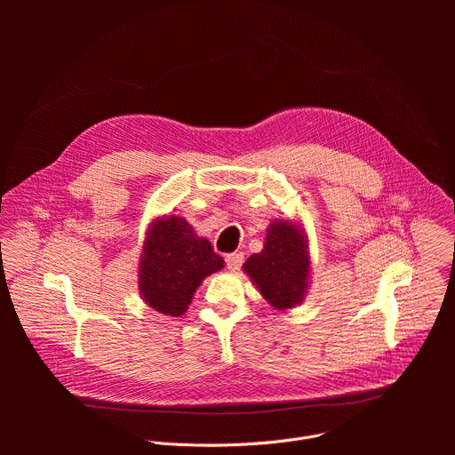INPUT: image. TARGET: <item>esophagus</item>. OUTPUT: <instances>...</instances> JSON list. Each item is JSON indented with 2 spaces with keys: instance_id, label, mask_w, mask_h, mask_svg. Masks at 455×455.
<instances>
[{
  "instance_id": "1",
  "label": "esophagus",
  "mask_w": 455,
  "mask_h": 455,
  "mask_svg": "<svg viewBox=\"0 0 455 455\" xmlns=\"http://www.w3.org/2000/svg\"><path fill=\"white\" fill-rule=\"evenodd\" d=\"M243 261H244V255H243L241 251H234V253H228V255L225 257L227 268H228L230 272L239 270V268H241V265H243Z\"/></svg>"
}]
</instances>
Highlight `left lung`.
Returning a JSON list of instances; mask_svg holds the SVG:
<instances>
[{
	"mask_svg": "<svg viewBox=\"0 0 455 455\" xmlns=\"http://www.w3.org/2000/svg\"><path fill=\"white\" fill-rule=\"evenodd\" d=\"M243 268L274 307H293L302 300L307 284L306 241L293 223L274 221L263 251L250 255Z\"/></svg>",
	"mask_w": 455,
	"mask_h": 455,
	"instance_id": "left-lung-1",
	"label": "left lung"
}]
</instances>
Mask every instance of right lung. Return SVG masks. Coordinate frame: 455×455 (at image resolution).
Instances as JSON below:
<instances>
[{"label": "right lung", "mask_w": 455, "mask_h": 455, "mask_svg": "<svg viewBox=\"0 0 455 455\" xmlns=\"http://www.w3.org/2000/svg\"><path fill=\"white\" fill-rule=\"evenodd\" d=\"M221 268L223 257L183 218L158 220L140 257V291L156 311L180 316L202 281Z\"/></svg>", "instance_id": "add662e5"}]
</instances>
